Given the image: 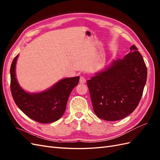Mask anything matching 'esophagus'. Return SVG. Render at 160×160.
Returning a JSON list of instances; mask_svg holds the SVG:
<instances>
[{
	"label": "esophagus",
	"mask_w": 160,
	"mask_h": 160,
	"mask_svg": "<svg viewBox=\"0 0 160 160\" xmlns=\"http://www.w3.org/2000/svg\"><path fill=\"white\" fill-rule=\"evenodd\" d=\"M85 82H86V79H85V77L83 76H81L80 79H79V83L81 84H83V83H85Z\"/></svg>",
	"instance_id": "34e87169"
}]
</instances>
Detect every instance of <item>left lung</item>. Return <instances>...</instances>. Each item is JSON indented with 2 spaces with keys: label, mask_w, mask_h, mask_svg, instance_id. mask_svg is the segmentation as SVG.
<instances>
[{
  "label": "left lung",
  "mask_w": 160,
  "mask_h": 160,
  "mask_svg": "<svg viewBox=\"0 0 160 160\" xmlns=\"http://www.w3.org/2000/svg\"><path fill=\"white\" fill-rule=\"evenodd\" d=\"M123 59L113 61L87 81L95 113L106 121L127 117L137 108L147 80V67L135 45Z\"/></svg>",
  "instance_id": "obj_1"
}]
</instances>
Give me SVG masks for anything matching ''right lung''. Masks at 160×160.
<instances>
[{
    "label": "right lung",
    "mask_w": 160,
    "mask_h": 160,
    "mask_svg": "<svg viewBox=\"0 0 160 160\" xmlns=\"http://www.w3.org/2000/svg\"><path fill=\"white\" fill-rule=\"evenodd\" d=\"M18 55L11 66V91L18 108L28 118L41 123H52L64 114L71 91L78 85L79 77L61 79L52 88L41 93H29L19 86L15 75Z\"/></svg>",
    "instance_id": "right-lung-1"
}]
</instances>
